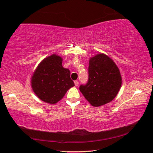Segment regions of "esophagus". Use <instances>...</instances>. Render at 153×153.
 <instances>
[{"label": "esophagus", "instance_id": "34e87169", "mask_svg": "<svg viewBox=\"0 0 153 153\" xmlns=\"http://www.w3.org/2000/svg\"><path fill=\"white\" fill-rule=\"evenodd\" d=\"M74 84H75V86H78L79 82H78V81H77V80H76V81H75V82H74Z\"/></svg>", "mask_w": 153, "mask_h": 153}]
</instances>
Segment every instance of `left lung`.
Segmentation results:
<instances>
[{
  "label": "left lung",
  "instance_id": "8db88e82",
  "mask_svg": "<svg viewBox=\"0 0 153 153\" xmlns=\"http://www.w3.org/2000/svg\"><path fill=\"white\" fill-rule=\"evenodd\" d=\"M88 81L79 86L80 92L93 107L108 103L121 88L122 79L117 65L109 56L100 53L90 58Z\"/></svg>",
  "mask_w": 153,
  "mask_h": 153
}]
</instances>
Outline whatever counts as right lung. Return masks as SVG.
Returning a JSON list of instances; mask_svg holds the SVG:
<instances>
[{"label": "right lung", "instance_id": "1", "mask_svg": "<svg viewBox=\"0 0 153 153\" xmlns=\"http://www.w3.org/2000/svg\"><path fill=\"white\" fill-rule=\"evenodd\" d=\"M60 56L53 54L44 59L38 65L31 78L33 92L41 100L56 104L63 98L67 90L75 86L70 77V71L62 66Z\"/></svg>", "mask_w": 153, "mask_h": 153}]
</instances>
